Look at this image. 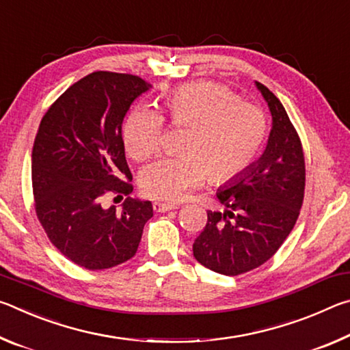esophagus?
I'll list each match as a JSON object with an SVG mask.
<instances>
[{"mask_svg":"<svg viewBox=\"0 0 350 350\" xmlns=\"http://www.w3.org/2000/svg\"><path fill=\"white\" fill-rule=\"evenodd\" d=\"M152 208H154V211H157V213H167V211L177 208V205L176 204H167V202H154Z\"/></svg>","mask_w":350,"mask_h":350,"instance_id":"obj_1","label":"esophagus"}]
</instances>
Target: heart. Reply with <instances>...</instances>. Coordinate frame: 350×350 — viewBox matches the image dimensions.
<instances>
[{
  "mask_svg": "<svg viewBox=\"0 0 350 350\" xmlns=\"http://www.w3.org/2000/svg\"><path fill=\"white\" fill-rule=\"evenodd\" d=\"M161 111L139 105L123 123V144L135 161L161 150L163 117L187 128L179 157H165L142 170L140 189L148 198L176 202L205 179L227 182L256 159L267 133L264 112L227 86L213 81L187 83L163 94Z\"/></svg>",
  "mask_w": 350,
  "mask_h": 350,
  "instance_id": "heart-1",
  "label": "heart"
}]
</instances>
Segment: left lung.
Masks as SVG:
<instances>
[{"mask_svg": "<svg viewBox=\"0 0 350 350\" xmlns=\"http://www.w3.org/2000/svg\"><path fill=\"white\" fill-rule=\"evenodd\" d=\"M271 112V131L262 156L217 189L224 211H206L208 221L193 244L204 267L236 276L273 256L292 232L304 199L303 145L273 92L256 81Z\"/></svg>", "mask_w": 350, "mask_h": 350, "instance_id": "left-lung-1", "label": "left lung"}]
</instances>
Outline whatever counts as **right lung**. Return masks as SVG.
Returning <instances> with one entry per match:
<instances>
[{
	"label": "right lung",
	"instance_id": "1",
	"mask_svg": "<svg viewBox=\"0 0 350 350\" xmlns=\"http://www.w3.org/2000/svg\"><path fill=\"white\" fill-rule=\"evenodd\" d=\"M150 88L137 75L97 70L68 88L41 118L32 150L35 211L57 250L83 269L131 259L152 217L150 200L129 196L120 212L103 205L106 196L133 193L122 125Z\"/></svg>",
	"mask_w": 350,
	"mask_h": 350
}]
</instances>
